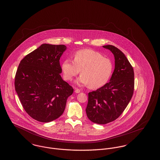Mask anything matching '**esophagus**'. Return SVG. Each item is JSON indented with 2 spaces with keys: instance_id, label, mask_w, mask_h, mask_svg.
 Returning a JSON list of instances; mask_svg holds the SVG:
<instances>
[{
  "instance_id": "34e87169",
  "label": "esophagus",
  "mask_w": 160,
  "mask_h": 160,
  "mask_svg": "<svg viewBox=\"0 0 160 160\" xmlns=\"http://www.w3.org/2000/svg\"><path fill=\"white\" fill-rule=\"evenodd\" d=\"M75 92L77 93H80V89H75Z\"/></svg>"
}]
</instances>
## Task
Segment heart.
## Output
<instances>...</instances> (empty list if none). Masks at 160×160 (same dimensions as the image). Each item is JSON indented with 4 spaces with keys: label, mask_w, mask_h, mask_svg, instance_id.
Here are the masks:
<instances>
[{
    "label": "heart",
    "mask_w": 160,
    "mask_h": 160,
    "mask_svg": "<svg viewBox=\"0 0 160 160\" xmlns=\"http://www.w3.org/2000/svg\"><path fill=\"white\" fill-rule=\"evenodd\" d=\"M62 69L65 80H71L80 72L82 75L77 79V83L97 89L107 83L112 74L113 65L111 60L102 54L84 49L77 52L74 60L67 59L63 61Z\"/></svg>",
    "instance_id": "1"
}]
</instances>
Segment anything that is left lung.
<instances>
[{"label":"left lung","mask_w":160,"mask_h":160,"mask_svg":"<svg viewBox=\"0 0 160 160\" xmlns=\"http://www.w3.org/2000/svg\"><path fill=\"white\" fill-rule=\"evenodd\" d=\"M114 57V69L110 82L88 94V118L98 124H106L122 114L131 99L134 88L133 68L125 55L112 45L102 46Z\"/></svg>","instance_id":"left-lung-1"}]
</instances>
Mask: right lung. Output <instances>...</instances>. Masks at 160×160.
Returning <instances> with one entry per match:
<instances>
[{"label": "right lung", "instance_id": "add662e5", "mask_svg": "<svg viewBox=\"0 0 160 160\" xmlns=\"http://www.w3.org/2000/svg\"><path fill=\"white\" fill-rule=\"evenodd\" d=\"M64 45L43 44L21 61L15 89L24 110L39 122H49L63 114L73 88L61 76L59 60Z\"/></svg>", "mask_w": 160, "mask_h": 160}]
</instances>
